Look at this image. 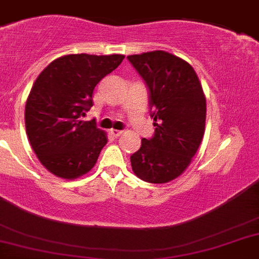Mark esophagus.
I'll return each mask as SVG.
<instances>
[{
	"label": "esophagus",
	"mask_w": 259,
	"mask_h": 259,
	"mask_svg": "<svg viewBox=\"0 0 259 259\" xmlns=\"http://www.w3.org/2000/svg\"><path fill=\"white\" fill-rule=\"evenodd\" d=\"M110 135L113 137H119L120 135H122V131H118V130H111Z\"/></svg>",
	"instance_id": "esophagus-1"
}]
</instances>
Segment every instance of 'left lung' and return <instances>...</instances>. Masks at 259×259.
Instances as JSON below:
<instances>
[{"instance_id":"1","label":"left lung","mask_w":259,"mask_h":259,"mask_svg":"<svg viewBox=\"0 0 259 259\" xmlns=\"http://www.w3.org/2000/svg\"><path fill=\"white\" fill-rule=\"evenodd\" d=\"M149 90L155 132L131 155L142 181L165 184L177 179L198 151L205 128V96L193 66L165 51L127 56Z\"/></svg>"}]
</instances>
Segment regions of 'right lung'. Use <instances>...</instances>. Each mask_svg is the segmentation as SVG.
Instances as JSON below:
<instances>
[{
  "label": "right lung",
  "mask_w": 259,
  "mask_h": 259,
  "mask_svg": "<svg viewBox=\"0 0 259 259\" xmlns=\"http://www.w3.org/2000/svg\"><path fill=\"white\" fill-rule=\"evenodd\" d=\"M123 55H66L42 70L25 104V130L33 151L47 170L73 180L90 172L106 145L94 120L83 122L92 92L117 69Z\"/></svg>",
  "instance_id": "right-lung-1"
}]
</instances>
